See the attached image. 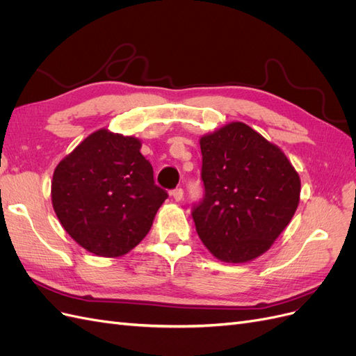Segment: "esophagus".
<instances>
[{
	"instance_id": "1",
	"label": "esophagus",
	"mask_w": 356,
	"mask_h": 356,
	"mask_svg": "<svg viewBox=\"0 0 356 356\" xmlns=\"http://www.w3.org/2000/svg\"><path fill=\"white\" fill-rule=\"evenodd\" d=\"M172 197H174L177 202H181L182 197H184V190H182V188L172 190Z\"/></svg>"
}]
</instances>
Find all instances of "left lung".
I'll use <instances>...</instances> for the list:
<instances>
[{
	"instance_id": "8db88e82",
	"label": "left lung",
	"mask_w": 356,
	"mask_h": 356,
	"mask_svg": "<svg viewBox=\"0 0 356 356\" xmlns=\"http://www.w3.org/2000/svg\"><path fill=\"white\" fill-rule=\"evenodd\" d=\"M203 199L193 220L221 261L264 254L294 217L300 177L284 152L248 124L233 122L200 138Z\"/></svg>"
}]
</instances>
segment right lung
I'll list each match as a JSON object with an SVG mask.
<instances>
[{"label":"right lung","mask_w":356,"mask_h":356,"mask_svg":"<svg viewBox=\"0 0 356 356\" xmlns=\"http://www.w3.org/2000/svg\"><path fill=\"white\" fill-rule=\"evenodd\" d=\"M135 136L99 129L59 161L51 203L62 227L84 250L120 257L141 242L168 193Z\"/></svg>","instance_id":"right-lung-1"}]
</instances>
